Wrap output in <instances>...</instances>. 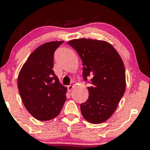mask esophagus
I'll return each instance as SVG.
<instances>
[{
  "mask_svg": "<svg viewBox=\"0 0 150 150\" xmlns=\"http://www.w3.org/2000/svg\"><path fill=\"white\" fill-rule=\"evenodd\" d=\"M73 85H68V87H67V88H68V92H71L72 89H73Z\"/></svg>",
  "mask_w": 150,
  "mask_h": 150,
  "instance_id": "obj_1",
  "label": "esophagus"
}]
</instances>
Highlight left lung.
<instances>
[{"mask_svg": "<svg viewBox=\"0 0 150 150\" xmlns=\"http://www.w3.org/2000/svg\"><path fill=\"white\" fill-rule=\"evenodd\" d=\"M68 44L82 59L84 80L91 78L88 99L80 104L82 116L89 123H103L111 116L124 94L123 61L113 46L104 41L80 39Z\"/></svg>", "mask_w": 150, "mask_h": 150, "instance_id": "obj_1", "label": "left lung"}]
</instances>
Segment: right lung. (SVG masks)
<instances>
[{"instance_id": "1", "label": "right lung", "mask_w": 150, "mask_h": 150, "mask_svg": "<svg viewBox=\"0 0 150 150\" xmlns=\"http://www.w3.org/2000/svg\"><path fill=\"white\" fill-rule=\"evenodd\" d=\"M63 43L51 42L39 46L19 73L18 87L22 102L39 120L56 118L66 100L67 88L60 83L53 70L54 52Z\"/></svg>"}]
</instances>
